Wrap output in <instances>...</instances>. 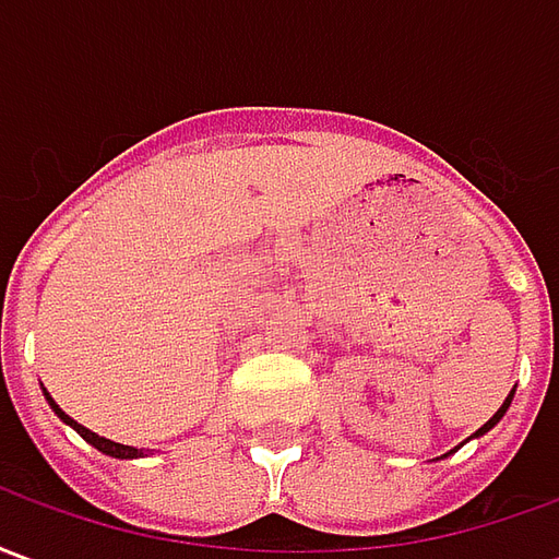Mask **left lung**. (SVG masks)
Wrapping results in <instances>:
<instances>
[{"mask_svg": "<svg viewBox=\"0 0 559 559\" xmlns=\"http://www.w3.org/2000/svg\"><path fill=\"white\" fill-rule=\"evenodd\" d=\"M512 399H515V389H512V392H509V395H506V401H503V404H500V411L493 413L491 419L485 421V425H481L479 431H476V433H469V440H473V437H481V433H488V431H491L493 425H497V421H500V419H503V416H506V411H509V404H512ZM449 455H452V452H449Z\"/></svg>", "mask_w": 559, "mask_h": 559, "instance_id": "8db88e82", "label": "left lung"}]
</instances>
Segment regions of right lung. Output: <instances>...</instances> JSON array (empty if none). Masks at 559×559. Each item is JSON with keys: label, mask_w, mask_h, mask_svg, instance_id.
I'll return each mask as SVG.
<instances>
[{"label": "right lung", "mask_w": 559, "mask_h": 559, "mask_svg": "<svg viewBox=\"0 0 559 559\" xmlns=\"http://www.w3.org/2000/svg\"><path fill=\"white\" fill-rule=\"evenodd\" d=\"M44 399H47V404H50V411H53L56 416H59V419L66 421V425H71V428H74V431H78L80 437H83V440H86V443L95 445V449H98V452H102V455L119 457V461H134V457H143V455H146V452H143V449H134V445L114 443V440H107V437H98V433L90 431V428H83V425H80V421L71 419V416H68V413L62 411V407H59V404H56L53 399H50V392H47V389H44Z\"/></svg>", "instance_id": "obj_1"}]
</instances>
